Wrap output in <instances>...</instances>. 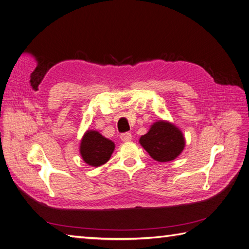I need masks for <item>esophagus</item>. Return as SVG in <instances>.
<instances>
[{"mask_svg": "<svg viewBox=\"0 0 249 249\" xmlns=\"http://www.w3.org/2000/svg\"><path fill=\"white\" fill-rule=\"evenodd\" d=\"M132 137L133 136L130 133H124L121 135V139L123 140V142H130V140H132Z\"/></svg>", "mask_w": 249, "mask_h": 249, "instance_id": "34e87169", "label": "esophagus"}]
</instances>
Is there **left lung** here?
Returning a JSON list of instances; mask_svg holds the SVG:
<instances>
[{"mask_svg": "<svg viewBox=\"0 0 249 249\" xmlns=\"http://www.w3.org/2000/svg\"><path fill=\"white\" fill-rule=\"evenodd\" d=\"M139 142L152 159L158 162H169L178 158L185 147L183 133L174 124L158 121L151 125Z\"/></svg>", "mask_w": 249, "mask_h": 249, "instance_id": "left-lung-1", "label": "left lung"}]
</instances>
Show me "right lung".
<instances>
[{
    "label": "right lung",
    "mask_w": 249,
    "mask_h": 249,
    "mask_svg": "<svg viewBox=\"0 0 249 249\" xmlns=\"http://www.w3.org/2000/svg\"><path fill=\"white\" fill-rule=\"evenodd\" d=\"M115 144L97 130H87L80 142V156L90 166L98 168L110 160Z\"/></svg>",
    "instance_id": "add662e5"
}]
</instances>
